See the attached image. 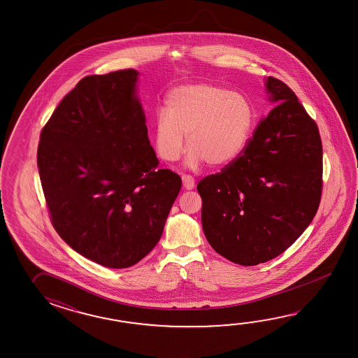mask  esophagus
Listing matches in <instances>:
<instances>
[{
	"instance_id": "34e87169",
	"label": "esophagus",
	"mask_w": 358,
	"mask_h": 358,
	"mask_svg": "<svg viewBox=\"0 0 358 358\" xmlns=\"http://www.w3.org/2000/svg\"><path fill=\"white\" fill-rule=\"evenodd\" d=\"M182 187L184 189L190 190L194 188V179L190 176H182Z\"/></svg>"
}]
</instances>
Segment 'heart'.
<instances>
[{"instance_id":"obj_1","label":"heart","mask_w":358,"mask_h":358,"mask_svg":"<svg viewBox=\"0 0 358 358\" xmlns=\"http://www.w3.org/2000/svg\"><path fill=\"white\" fill-rule=\"evenodd\" d=\"M253 110L244 96L213 84H187L170 92L156 116L155 145L161 159L176 161L185 143L188 164L221 166L236 159L251 136Z\"/></svg>"}]
</instances>
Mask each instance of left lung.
I'll list each match as a JSON object with an SVG mask.
<instances>
[{"mask_svg": "<svg viewBox=\"0 0 358 358\" xmlns=\"http://www.w3.org/2000/svg\"><path fill=\"white\" fill-rule=\"evenodd\" d=\"M266 88L280 103L236 159L197 184L208 243L242 266L289 248L313 220L322 193L317 124L284 82L268 76Z\"/></svg>", "mask_w": 358, "mask_h": 358, "instance_id": "1", "label": "left lung"}]
</instances>
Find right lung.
I'll use <instances>...</instances> for the list:
<instances>
[{
  "label": "right lung",
  "mask_w": 358,
  "mask_h": 358,
  "mask_svg": "<svg viewBox=\"0 0 358 358\" xmlns=\"http://www.w3.org/2000/svg\"><path fill=\"white\" fill-rule=\"evenodd\" d=\"M138 71L88 76L39 136L37 164L50 219L84 257L133 266L160 241L182 179L150 145L136 97Z\"/></svg>",
  "instance_id": "add662e5"
}]
</instances>
